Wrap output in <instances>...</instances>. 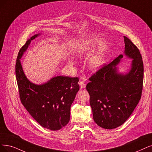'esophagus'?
<instances>
[{"label": "esophagus", "mask_w": 152, "mask_h": 152, "mask_svg": "<svg viewBox=\"0 0 152 152\" xmlns=\"http://www.w3.org/2000/svg\"><path fill=\"white\" fill-rule=\"evenodd\" d=\"M79 85L80 86L81 89H84L86 87V84L83 81H79Z\"/></svg>", "instance_id": "esophagus-1"}]
</instances>
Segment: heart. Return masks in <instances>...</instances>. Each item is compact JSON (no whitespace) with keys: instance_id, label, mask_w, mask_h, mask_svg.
<instances>
[{"instance_id":"obj_1","label":"heart","mask_w":152,"mask_h":152,"mask_svg":"<svg viewBox=\"0 0 152 152\" xmlns=\"http://www.w3.org/2000/svg\"><path fill=\"white\" fill-rule=\"evenodd\" d=\"M97 42V39L93 37H86L81 39L76 47V54L78 56L86 54L94 47ZM106 50L104 49L99 50L94 54L88 61L89 69L92 72L99 71L106 63Z\"/></svg>"}]
</instances>
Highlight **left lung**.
<instances>
[{
    "instance_id": "8db88e82",
    "label": "left lung",
    "mask_w": 152,
    "mask_h": 152,
    "mask_svg": "<svg viewBox=\"0 0 152 152\" xmlns=\"http://www.w3.org/2000/svg\"><path fill=\"white\" fill-rule=\"evenodd\" d=\"M124 54L132 59L129 68L120 72L118 66L123 56L93 75L86 85L93 120L104 129L123 125L133 113L141 98L143 81V64L138 49L124 36Z\"/></svg>"
}]
</instances>
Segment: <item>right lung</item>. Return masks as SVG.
<instances>
[{
    "mask_svg": "<svg viewBox=\"0 0 152 152\" xmlns=\"http://www.w3.org/2000/svg\"><path fill=\"white\" fill-rule=\"evenodd\" d=\"M36 34L27 39L20 49L15 64V75L22 104L39 125L49 130H59L70 120L71 106L80 89L77 77L55 76L40 85L26 77L20 59L31 41L41 36Z\"/></svg>",
    "mask_w": 152,
    "mask_h": 152,
    "instance_id": "right-lung-1",
    "label": "right lung"
}]
</instances>
